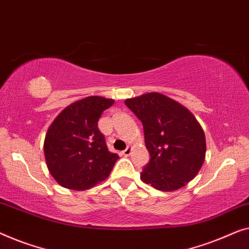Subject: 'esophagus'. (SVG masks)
<instances>
[{
	"instance_id": "obj_1",
	"label": "esophagus",
	"mask_w": 249,
	"mask_h": 249,
	"mask_svg": "<svg viewBox=\"0 0 249 249\" xmlns=\"http://www.w3.org/2000/svg\"><path fill=\"white\" fill-rule=\"evenodd\" d=\"M131 153H132V148H129V146H128V148H126L123 151V155L125 157H128L129 155H131Z\"/></svg>"
}]
</instances>
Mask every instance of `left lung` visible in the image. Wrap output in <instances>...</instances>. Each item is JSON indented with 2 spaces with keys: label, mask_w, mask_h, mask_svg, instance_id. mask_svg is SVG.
<instances>
[{
  "label": "left lung",
  "mask_w": 249,
  "mask_h": 249,
  "mask_svg": "<svg viewBox=\"0 0 249 249\" xmlns=\"http://www.w3.org/2000/svg\"><path fill=\"white\" fill-rule=\"evenodd\" d=\"M125 105L142 122L151 156L141 179L164 192L185 186L201 169L206 152L204 132L194 115L158 92L126 99Z\"/></svg>",
  "instance_id": "8db88e82"
}]
</instances>
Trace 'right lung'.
Returning a JSON list of instances; mask_svg holds the SVG:
<instances>
[{
  "instance_id": "add662e5",
  "label": "right lung",
  "mask_w": 249,
  "mask_h": 249,
  "mask_svg": "<svg viewBox=\"0 0 249 249\" xmlns=\"http://www.w3.org/2000/svg\"><path fill=\"white\" fill-rule=\"evenodd\" d=\"M113 104V99L104 97H87L62 110L50 126L44 142L45 159L61 186L85 191L109 176L120 157L108 151L98 121Z\"/></svg>"
}]
</instances>
